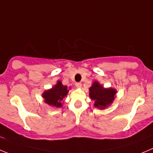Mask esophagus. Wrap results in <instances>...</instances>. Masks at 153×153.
Masks as SVG:
<instances>
[{
	"mask_svg": "<svg viewBox=\"0 0 153 153\" xmlns=\"http://www.w3.org/2000/svg\"><path fill=\"white\" fill-rule=\"evenodd\" d=\"M75 86H76L77 88H81L82 86V84L81 83V82H78V83L75 84Z\"/></svg>",
	"mask_w": 153,
	"mask_h": 153,
	"instance_id": "obj_1",
	"label": "esophagus"
}]
</instances>
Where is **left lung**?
<instances>
[{"instance_id": "1", "label": "left lung", "mask_w": 153, "mask_h": 153, "mask_svg": "<svg viewBox=\"0 0 153 153\" xmlns=\"http://www.w3.org/2000/svg\"><path fill=\"white\" fill-rule=\"evenodd\" d=\"M117 90L113 88H104L98 82H94L89 88V96L94 101V107L104 110L114 102Z\"/></svg>"}]
</instances>
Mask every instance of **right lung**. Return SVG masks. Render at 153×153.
<instances>
[{"mask_svg":"<svg viewBox=\"0 0 153 153\" xmlns=\"http://www.w3.org/2000/svg\"><path fill=\"white\" fill-rule=\"evenodd\" d=\"M70 89V88H69ZM68 86L63 85L61 81H57V83L52 88L46 90L42 94L44 102L51 107L59 108L62 106V100L66 97L69 91Z\"/></svg>","mask_w":153,"mask_h":153,"instance_id":"obj_1","label":"right lung"}]
</instances>
